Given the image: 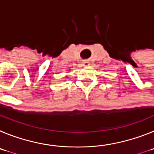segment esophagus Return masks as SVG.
I'll list each match as a JSON object with an SVG mask.
<instances>
[{
  "label": "esophagus",
  "mask_w": 154,
  "mask_h": 154,
  "mask_svg": "<svg viewBox=\"0 0 154 154\" xmlns=\"http://www.w3.org/2000/svg\"><path fill=\"white\" fill-rule=\"evenodd\" d=\"M82 65H85V66H87V65H89V61H84L83 62H82Z\"/></svg>",
  "instance_id": "esophagus-1"
}]
</instances>
